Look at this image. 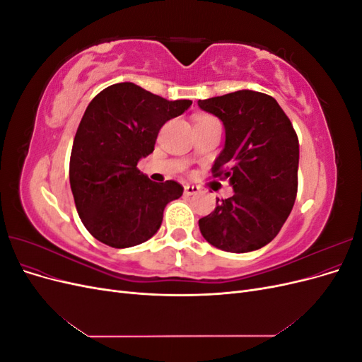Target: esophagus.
I'll list each match as a JSON object with an SVG mask.
<instances>
[{
  "label": "esophagus",
  "instance_id": "obj_1",
  "mask_svg": "<svg viewBox=\"0 0 362 362\" xmlns=\"http://www.w3.org/2000/svg\"><path fill=\"white\" fill-rule=\"evenodd\" d=\"M184 193L187 194V196H192V194H196V193H199V187L198 185H190V184H187L184 187Z\"/></svg>",
  "mask_w": 362,
  "mask_h": 362
}]
</instances>
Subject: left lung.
<instances>
[{"label":"left lung","mask_w":362,"mask_h":362,"mask_svg":"<svg viewBox=\"0 0 362 362\" xmlns=\"http://www.w3.org/2000/svg\"><path fill=\"white\" fill-rule=\"evenodd\" d=\"M225 125V148L213 177L229 180L234 194L217 199L199 218L208 243L226 252L257 250L278 235L298 194L299 139L275 98L238 90L199 100Z\"/></svg>","instance_id":"left-lung-1"}]
</instances>
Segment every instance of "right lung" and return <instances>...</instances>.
Here are the masks:
<instances>
[{
	"label": "right lung",
	"mask_w": 362,
	"mask_h": 362,
	"mask_svg": "<svg viewBox=\"0 0 362 362\" xmlns=\"http://www.w3.org/2000/svg\"><path fill=\"white\" fill-rule=\"evenodd\" d=\"M190 100L168 101L134 83L105 87L87 105L74 139L69 181L76 211L96 240L131 247L154 235L177 181L154 182L137 169L156 146L161 127L182 115Z\"/></svg>",
	"instance_id": "add662e5"
}]
</instances>
